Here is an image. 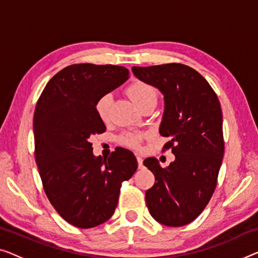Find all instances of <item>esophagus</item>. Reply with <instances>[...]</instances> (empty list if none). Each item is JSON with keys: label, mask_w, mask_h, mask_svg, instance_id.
Here are the masks:
<instances>
[{"label": "esophagus", "mask_w": 258, "mask_h": 258, "mask_svg": "<svg viewBox=\"0 0 258 258\" xmlns=\"http://www.w3.org/2000/svg\"><path fill=\"white\" fill-rule=\"evenodd\" d=\"M137 161H138V167H139V169L144 168V160H142V157L138 155L137 156Z\"/></svg>", "instance_id": "esophagus-1"}]
</instances>
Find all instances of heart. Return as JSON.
I'll return each instance as SVG.
<instances>
[{
  "label": "heart",
  "instance_id": "b5f03b06",
  "mask_svg": "<svg viewBox=\"0 0 258 258\" xmlns=\"http://www.w3.org/2000/svg\"><path fill=\"white\" fill-rule=\"evenodd\" d=\"M126 92L139 107L142 104H145L146 102L157 98L155 88L147 82H144V81H136V82L131 83L127 89H126ZM111 103H112V97H111L110 94L102 95L95 103L96 113H97V116L102 121L109 120ZM145 137V133H125L119 138V142L126 146V147L138 149L140 147L141 141Z\"/></svg>",
  "mask_w": 258,
  "mask_h": 258
}]
</instances>
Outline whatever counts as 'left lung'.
<instances>
[{
	"label": "left lung",
	"mask_w": 258,
	"mask_h": 258,
	"mask_svg": "<svg viewBox=\"0 0 258 258\" xmlns=\"http://www.w3.org/2000/svg\"><path fill=\"white\" fill-rule=\"evenodd\" d=\"M138 79L164 95L160 134L170 138L175 161L162 168L155 157L144 164L155 176L146 191L152 217L169 227H180L201 214L215 190L225 153L220 102L197 71L182 63L132 67Z\"/></svg>",
	"instance_id": "1"
}]
</instances>
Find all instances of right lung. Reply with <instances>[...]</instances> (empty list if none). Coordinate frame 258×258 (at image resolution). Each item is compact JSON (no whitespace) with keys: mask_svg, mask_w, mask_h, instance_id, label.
<instances>
[{"mask_svg":"<svg viewBox=\"0 0 258 258\" xmlns=\"http://www.w3.org/2000/svg\"><path fill=\"white\" fill-rule=\"evenodd\" d=\"M127 68L75 63L46 84L33 116L34 157L49 203L79 228L112 217L122 182L138 168L134 154L117 147L107 159L95 157L90 137L105 132L95 110L102 95L130 78Z\"/></svg>","mask_w":258,"mask_h":258,"instance_id":"obj_1","label":"right lung"}]
</instances>
